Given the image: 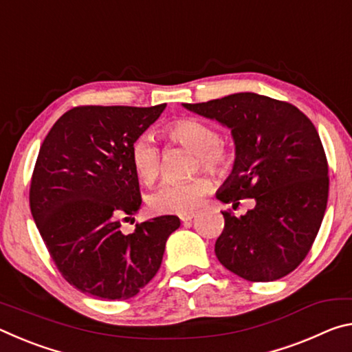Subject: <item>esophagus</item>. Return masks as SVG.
I'll return each mask as SVG.
<instances>
[{
  "label": "esophagus",
  "instance_id": "obj_1",
  "mask_svg": "<svg viewBox=\"0 0 352 352\" xmlns=\"http://www.w3.org/2000/svg\"><path fill=\"white\" fill-rule=\"evenodd\" d=\"M192 217H194V212L180 214V220H182V222H189V220H192Z\"/></svg>",
  "mask_w": 352,
  "mask_h": 352
}]
</instances>
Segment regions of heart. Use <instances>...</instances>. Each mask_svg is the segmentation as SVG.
<instances>
[{
	"label": "heart",
	"instance_id": "heart-1",
	"mask_svg": "<svg viewBox=\"0 0 352 352\" xmlns=\"http://www.w3.org/2000/svg\"><path fill=\"white\" fill-rule=\"evenodd\" d=\"M169 138L195 152L199 163L208 170L217 172L226 168L230 155L219 142V135L210 124L195 118L177 119L166 127ZM132 166L140 180L152 184L160 175V151L148 136H140L133 142ZM211 183L205 175L189 178L188 182L163 183L148 195V206L157 214H186L200 205Z\"/></svg>",
	"mask_w": 352,
	"mask_h": 352
}]
</instances>
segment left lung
Segmentation results:
<instances>
[{
	"mask_svg": "<svg viewBox=\"0 0 352 352\" xmlns=\"http://www.w3.org/2000/svg\"><path fill=\"white\" fill-rule=\"evenodd\" d=\"M189 111L231 130L234 163L216 192L223 204L254 199L253 210L236 217L222 212L217 259L247 281L269 283L301 264L323 222L329 178L317 129L295 105L234 93Z\"/></svg>",
	"mask_w": 352,
	"mask_h": 352,
	"instance_id": "8db88e82",
	"label": "left lung"
}]
</instances>
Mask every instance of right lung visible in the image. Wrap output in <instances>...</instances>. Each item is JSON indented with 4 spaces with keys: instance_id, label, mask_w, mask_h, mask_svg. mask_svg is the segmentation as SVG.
<instances>
[{
    "instance_id": "1",
    "label": "right lung",
    "mask_w": 352,
    "mask_h": 352,
    "mask_svg": "<svg viewBox=\"0 0 352 352\" xmlns=\"http://www.w3.org/2000/svg\"><path fill=\"white\" fill-rule=\"evenodd\" d=\"M155 107H76L46 135L35 163L31 212L58 272L82 294L135 296L162 265L177 216L121 231V217L141 208L133 142L162 115Z\"/></svg>"
}]
</instances>
